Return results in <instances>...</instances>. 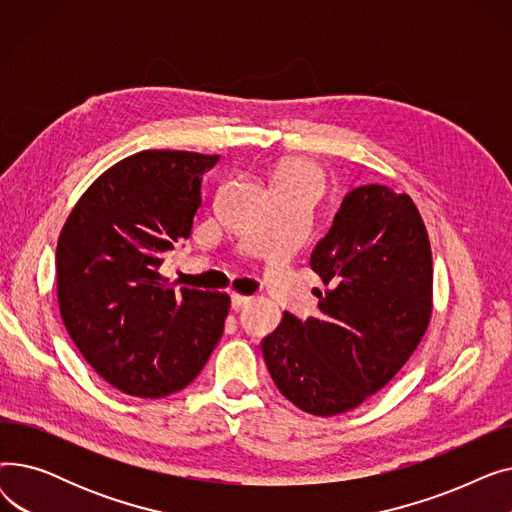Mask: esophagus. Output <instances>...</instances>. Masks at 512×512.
I'll return each instance as SVG.
<instances>
[{
  "instance_id": "obj_1",
  "label": "esophagus",
  "mask_w": 512,
  "mask_h": 512,
  "mask_svg": "<svg viewBox=\"0 0 512 512\" xmlns=\"http://www.w3.org/2000/svg\"><path fill=\"white\" fill-rule=\"evenodd\" d=\"M253 301V297H247V294H238V292H234L232 294V309H242L245 305H249Z\"/></svg>"
}]
</instances>
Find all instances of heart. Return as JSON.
Segmentation results:
<instances>
[{
    "mask_svg": "<svg viewBox=\"0 0 512 512\" xmlns=\"http://www.w3.org/2000/svg\"><path fill=\"white\" fill-rule=\"evenodd\" d=\"M272 186L301 191L315 201L326 188V172L319 164H315V161L307 157H290L280 161L276 166L272 176Z\"/></svg>",
    "mask_w": 512,
    "mask_h": 512,
    "instance_id": "1",
    "label": "heart"
}]
</instances>
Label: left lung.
<instances>
[{"label":"left lung","instance_id":"8db88e82","mask_svg":"<svg viewBox=\"0 0 512 512\" xmlns=\"http://www.w3.org/2000/svg\"><path fill=\"white\" fill-rule=\"evenodd\" d=\"M328 286L319 315L284 311L261 351L278 390L332 417L382 390L419 346L434 309V263L415 201L382 184L348 193L311 253Z\"/></svg>","mask_w":512,"mask_h":512}]
</instances>
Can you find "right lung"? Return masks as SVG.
Wrapping results in <instances>:
<instances>
[{
  "instance_id": "right-lung-1",
  "label": "right lung",
  "mask_w": 512,
  "mask_h": 512,
  "mask_svg": "<svg viewBox=\"0 0 512 512\" xmlns=\"http://www.w3.org/2000/svg\"><path fill=\"white\" fill-rule=\"evenodd\" d=\"M218 155L147 149L107 168L76 201L58 238L64 326L101 378L139 398L191 384L224 334L226 292L159 274L164 253L188 238L203 172Z\"/></svg>"
}]
</instances>
